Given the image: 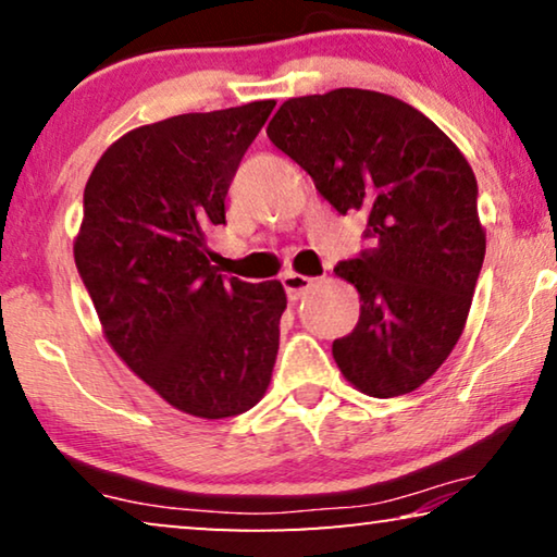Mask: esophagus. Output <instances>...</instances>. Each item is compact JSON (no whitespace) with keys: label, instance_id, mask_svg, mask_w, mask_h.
<instances>
[{"label":"esophagus","instance_id":"esophagus-1","mask_svg":"<svg viewBox=\"0 0 557 557\" xmlns=\"http://www.w3.org/2000/svg\"><path fill=\"white\" fill-rule=\"evenodd\" d=\"M281 284H284L288 299L296 301V299H301V296L307 294L311 286H314V278L301 276V273H294V271H292V273H284V278H281Z\"/></svg>","mask_w":557,"mask_h":557}]
</instances>
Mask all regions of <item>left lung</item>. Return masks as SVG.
Here are the masks:
<instances>
[{"label":"left lung","mask_w":557,"mask_h":557,"mask_svg":"<svg viewBox=\"0 0 557 557\" xmlns=\"http://www.w3.org/2000/svg\"><path fill=\"white\" fill-rule=\"evenodd\" d=\"M265 134L339 215H368L375 246L334 269L362 301L334 362L372 398L413 393L459 342L484 263L469 162L413 106L362 88L288 98Z\"/></svg>","instance_id":"left-lung-1"}]
</instances>
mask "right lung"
Masks as SVG:
<instances>
[{
  "label": "right lung",
  "mask_w": 557,
  "mask_h": 557,
  "mask_svg": "<svg viewBox=\"0 0 557 557\" xmlns=\"http://www.w3.org/2000/svg\"><path fill=\"white\" fill-rule=\"evenodd\" d=\"M276 101L182 113L113 141L90 172L73 253L121 360L182 413L231 418L263 398L286 309L281 281L210 265L205 238Z\"/></svg>",
  "instance_id": "add662e5"
}]
</instances>
